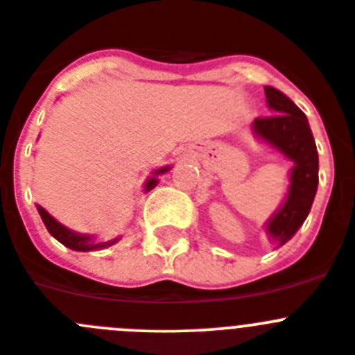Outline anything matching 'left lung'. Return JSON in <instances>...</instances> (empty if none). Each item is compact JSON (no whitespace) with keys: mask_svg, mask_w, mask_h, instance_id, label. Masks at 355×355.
<instances>
[{"mask_svg":"<svg viewBox=\"0 0 355 355\" xmlns=\"http://www.w3.org/2000/svg\"><path fill=\"white\" fill-rule=\"evenodd\" d=\"M272 116L257 118L253 133L294 164L285 202L266 223V232L278 246L297 232L313 204L318 187V155L304 112L282 91L266 86Z\"/></svg>","mask_w":355,"mask_h":355,"instance_id":"obj_1","label":"left lung"}]
</instances>
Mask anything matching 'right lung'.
Wrapping results in <instances>:
<instances>
[{
  "mask_svg": "<svg viewBox=\"0 0 355 355\" xmlns=\"http://www.w3.org/2000/svg\"><path fill=\"white\" fill-rule=\"evenodd\" d=\"M171 167H162L158 168V171L153 172V175L149 178L148 181H146V191L153 190V188L156 187V183H158V180H156V175L160 174H165V172L168 171ZM38 213H40L42 216V222H44V225L47 227V230L51 232L52 237H56L58 241L61 243V245H64L67 248L70 250H76V252H91V250H100V248H105V246H110L114 245V243L118 241V239H112V241H107V243H96L95 237L93 236H87V234H79V232H73V230H70L68 227L61 225L60 222H58L56 218H52L51 214L47 213V211L44 209L42 206H37Z\"/></svg>",
  "mask_w": 355,
  "mask_h": 355,
  "instance_id": "obj_1",
  "label": "right lung"
}]
</instances>
